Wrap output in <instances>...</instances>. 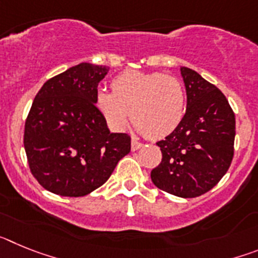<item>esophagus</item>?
Returning <instances> with one entry per match:
<instances>
[{
    "mask_svg": "<svg viewBox=\"0 0 258 258\" xmlns=\"http://www.w3.org/2000/svg\"><path fill=\"white\" fill-rule=\"evenodd\" d=\"M142 146H143L142 143H141L138 140H136V138H133V140H132V151H137V150H140Z\"/></svg>",
    "mask_w": 258,
    "mask_h": 258,
    "instance_id": "obj_1",
    "label": "esophagus"
}]
</instances>
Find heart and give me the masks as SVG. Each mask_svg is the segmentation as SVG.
Masks as SVG:
<instances>
[{"instance_id": "heart-1", "label": "heart", "mask_w": 258, "mask_h": 258, "mask_svg": "<svg viewBox=\"0 0 258 258\" xmlns=\"http://www.w3.org/2000/svg\"><path fill=\"white\" fill-rule=\"evenodd\" d=\"M94 104L113 131H124L132 112L137 129L159 140L173 133L183 120L186 93L174 76L126 71L113 79L112 92L98 89Z\"/></svg>"}]
</instances>
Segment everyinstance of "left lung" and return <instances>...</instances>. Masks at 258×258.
Returning a JSON list of instances; mask_svg holds the SVG:
<instances>
[{
  "instance_id": "obj_1",
  "label": "left lung",
  "mask_w": 258,
  "mask_h": 258,
  "mask_svg": "<svg viewBox=\"0 0 258 258\" xmlns=\"http://www.w3.org/2000/svg\"><path fill=\"white\" fill-rule=\"evenodd\" d=\"M187 107L173 133L156 143L161 163L151 170L155 186L179 198L208 192L234 156L235 115L226 97L198 72L181 67Z\"/></svg>"
}]
</instances>
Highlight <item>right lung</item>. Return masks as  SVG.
Returning a JSON list of instances; mask_svg holds the SVG:
<instances>
[{
	"label": "right lung",
	"instance_id": "1",
	"mask_svg": "<svg viewBox=\"0 0 258 258\" xmlns=\"http://www.w3.org/2000/svg\"><path fill=\"white\" fill-rule=\"evenodd\" d=\"M106 66L80 63L47 80L24 126V149L38 183L60 197H85L131 152V137L111 133L94 104Z\"/></svg>",
	"mask_w": 258,
	"mask_h": 258
}]
</instances>
